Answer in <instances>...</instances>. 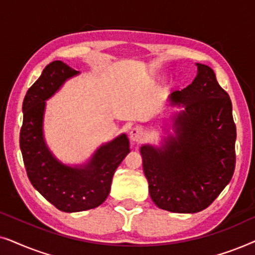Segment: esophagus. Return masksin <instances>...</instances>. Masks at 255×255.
Masks as SVG:
<instances>
[{
  "label": "esophagus",
  "instance_id": "1",
  "mask_svg": "<svg viewBox=\"0 0 255 255\" xmlns=\"http://www.w3.org/2000/svg\"><path fill=\"white\" fill-rule=\"evenodd\" d=\"M145 130L140 127H135L130 131V138L133 141H141L145 138Z\"/></svg>",
  "mask_w": 255,
  "mask_h": 255
}]
</instances>
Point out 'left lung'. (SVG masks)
Here are the masks:
<instances>
[{"instance_id":"8db88e82","label":"left lung","mask_w":255,"mask_h":255,"mask_svg":"<svg viewBox=\"0 0 255 255\" xmlns=\"http://www.w3.org/2000/svg\"><path fill=\"white\" fill-rule=\"evenodd\" d=\"M197 76L170 95L184 111L175 121L176 138L163 149L140 148L152 201L163 210L194 214L208 208L231 181L237 130L229 94L215 72L197 64Z\"/></svg>"}]
</instances>
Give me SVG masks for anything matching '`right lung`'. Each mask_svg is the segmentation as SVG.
Here are the masks:
<instances>
[{
    "label": "right lung",
    "mask_w": 255,
    "mask_h": 255,
    "mask_svg": "<svg viewBox=\"0 0 255 255\" xmlns=\"http://www.w3.org/2000/svg\"><path fill=\"white\" fill-rule=\"evenodd\" d=\"M78 73L60 60L44 68L24 97L19 133L20 151L30 182L64 212L85 211L102 204L110 193L115 170L130 152L125 134L101 146L92 160L80 168L62 165L48 151L43 138L45 101Z\"/></svg>",
    "instance_id": "right-lung-1"
}]
</instances>
